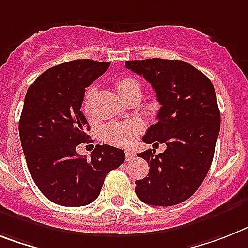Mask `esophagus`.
Listing matches in <instances>:
<instances>
[{"label": "esophagus", "instance_id": "obj_1", "mask_svg": "<svg viewBox=\"0 0 248 248\" xmlns=\"http://www.w3.org/2000/svg\"><path fill=\"white\" fill-rule=\"evenodd\" d=\"M125 156L128 161H132V159L136 157V152H134V151H126Z\"/></svg>", "mask_w": 248, "mask_h": 248}]
</instances>
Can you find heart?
<instances>
[{
	"mask_svg": "<svg viewBox=\"0 0 248 248\" xmlns=\"http://www.w3.org/2000/svg\"><path fill=\"white\" fill-rule=\"evenodd\" d=\"M116 91L123 100L128 97L132 92L140 91V86L136 79L132 77H122L116 81ZM95 93V87L91 86L87 89L83 99V111L86 114L90 112V100ZM144 125L140 120H130L126 123H118V124H110L106 125L101 130V137L106 142L116 144V146L129 147L132 146L137 137L143 132Z\"/></svg>",
	"mask_w": 248,
	"mask_h": 248,
	"instance_id": "obj_1",
	"label": "heart"
}]
</instances>
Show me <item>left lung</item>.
I'll return each instance as SVG.
<instances>
[{
  "mask_svg": "<svg viewBox=\"0 0 248 248\" xmlns=\"http://www.w3.org/2000/svg\"><path fill=\"white\" fill-rule=\"evenodd\" d=\"M125 67L152 85L161 104L157 123L149 126L143 142L166 144L158 155L155 149L137 155L148 162L149 173L137 180L136 194L149 205L180 204L199 189L214 157L220 129L214 86L184 61H128Z\"/></svg>",
  "mask_w": 248,
  "mask_h": 248,
  "instance_id": "1",
  "label": "left lung"
}]
</instances>
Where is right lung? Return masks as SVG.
I'll list each match as a JSON object with an SVG mask.
<instances>
[{
    "instance_id": "right-lung-1",
    "label": "right lung",
    "mask_w": 248,
    "mask_h": 248,
    "mask_svg": "<svg viewBox=\"0 0 248 248\" xmlns=\"http://www.w3.org/2000/svg\"><path fill=\"white\" fill-rule=\"evenodd\" d=\"M109 65L92 59L54 65L26 92L18 122L26 165L38 189L58 205L92 202L106 175L125 161L123 149L108 144H97L91 159L76 152V147L90 138L89 123L81 111L85 89Z\"/></svg>"
}]
</instances>
